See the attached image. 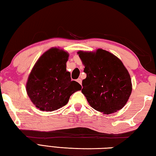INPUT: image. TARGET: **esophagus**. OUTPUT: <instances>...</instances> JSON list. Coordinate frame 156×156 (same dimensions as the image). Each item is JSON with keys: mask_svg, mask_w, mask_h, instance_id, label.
<instances>
[{"mask_svg": "<svg viewBox=\"0 0 156 156\" xmlns=\"http://www.w3.org/2000/svg\"><path fill=\"white\" fill-rule=\"evenodd\" d=\"M76 81H77L78 83L79 84H82V80H81L80 78H78V79H77V80H76Z\"/></svg>", "mask_w": 156, "mask_h": 156, "instance_id": "obj_1", "label": "esophagus"}]
</instances>
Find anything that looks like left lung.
I'll use <instances>...</instances> for the list:
<instances>
[{
	"instance_id": "8db88e82",
	"label": "left lung",
	"mask_w": 156,
	"mask_h": 156,
	"mask_svg": "<svg viewBox=\"0 0 156 156\" xmlns=\"http://www.w3.org/2000/svg\"><path fill=\"white\" fill-rule=\"evenodd\" d=\"M87 77L82 93L98 112L111 114L123 108L132 91L131 76L122 62L102 49L78 51Z\"/></svg>"
}]
</instances>
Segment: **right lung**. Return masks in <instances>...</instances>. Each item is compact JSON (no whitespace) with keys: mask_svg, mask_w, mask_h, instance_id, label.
Here are the masks:
<instances>
[{"mask_svg":"<svg viewBox=\"0 0 156 156\" xmlns=\"http://www.w3.org/2000/svg\"><path fill=\"white\" fill-rule=\"evenodd\" d=\"M68 52L57 47L45 51L29 75L26 91L32 103L41 111L52 112L65 106L82 87L66 70Z\"/></svg>","mask_w":156,"mask_h":156,"instance_id":"obj_1","label":"right lung"}]
</instances>
